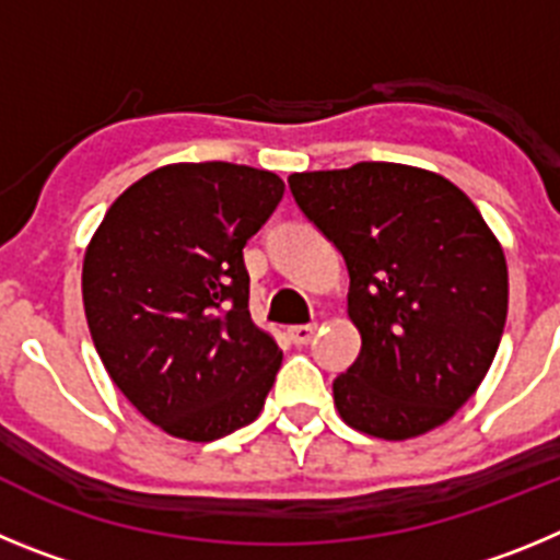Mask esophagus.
I'll use <instances>...</instances> for the list:
<instances>
[{
	"label": "esophagus",
	"instance_id": "1",
	"mask_svg": "<svg viewBox=\"0 0 560 560\" xmlns=\"http://www.w3.org/2000/svg\"><path fill=\"white\" fill-rule=\"evenodd\" d=\"M316 336V325H291L289 328V339L294 341L296 348H303V345H308L311 339Z\"/></svg>",
	"mask_w": 560,
	"mask_h": 560
}]
</instances>
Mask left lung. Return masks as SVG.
<instances>
[{
    "label": "left lung",
    "instance_id": "obj_1",
    "mask_svg": "<svg viewBox=\"0 0 560 560\" xmlns=\"http://www.w3.org/2000/svg\"><path fill=\"white\" fill-rule=\"evenodd\" d=\"M289 187L350 275L361 353L334 381L341 420L384 440L446 423L491 370L508 316L504 252L474 201L395 162L291 173Z\"/></svg>",
    "mask_w": 560,
    "mask_h": 560
}]
</instances>
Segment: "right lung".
<instances>
[{"instance_id": "add662e5", "label": "right lung", "mask_w": 560, "mask_h": 560, "mask_svg": "<svg viewBox=\"0 0 560 560\" xmlns=\"http://www.w3.org/2000/svg\"><path fill=\"white\" fill-rule=\"evenodd\" d=\"M277 173L179 162L133 182L83 257L103 368L173 438L210 443L260 415L283 353L249 316L244 246L283 199Z\"/></svg>"}]
</instances>
